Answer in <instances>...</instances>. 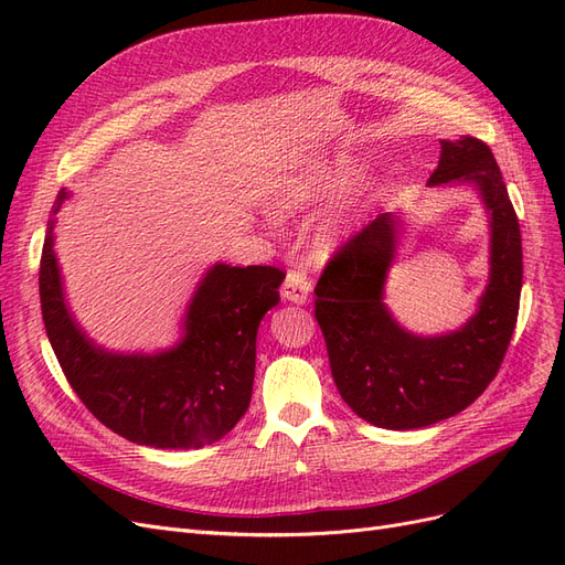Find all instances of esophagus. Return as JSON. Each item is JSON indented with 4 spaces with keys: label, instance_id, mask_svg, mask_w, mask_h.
Instances as JSON below:
<instances>
[{
    "label": "esophagus",
    "instance_id": "esophagus-1",
    "mask_svg": "<svg viewBox=\"0 0 565 565\" xmlns=\"http://www.w3.org/2000/svg\"><path fill=\"white\" fill-rule=\"evenodd\" d=\"M311 292V280L301 270H287L282 282V297L292 303H306Z\"/></svg>",
    "mask_w": 565,
    "mask_h": 565
}]
</instances>
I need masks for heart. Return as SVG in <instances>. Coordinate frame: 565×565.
Listing matches in <instances>:
<instances>
[{
	"label": "heart",
	"instance_id": "obj_1",
	"mask_svg": "<svg viewBox=\"0 0 565 565\" xmlns=\"http://www.w3.org/2000/svg\"><path fill=\"white\" fill-rule=\"evenodd\" d=\"M351 179H353V169L344 162L306 167L303 172L285 179L276 188V193L270 198V207L276 214L287 216L292 212H299L313 200L328 195L330 191H334V188L347 185ZM351 226H353V218L347 214L324 216L313 228V235H311L313 249L318 254H330L351 233Z\"/></svg>",
	"mask_w": 565,
	"mask_h": 565
}]
</instances>
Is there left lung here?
I'll list each match as a JSON object with an SVG mask.
<instances>
[{
  "instance_id": "1",
  "label": "left lung",
  "mask_w": 565,
  "mask_h": 565,
  "mask_svg": "<svg viewBox=\"0 0 565 565\" xmlns=\"http://www.w3.org/2000/svg\"><path fill=\"white\" fill-rule=\"evenodd\" d=\"M467 183L490 216V278L476 313L455 332L419 337L384 303L396 259L401 216L380 214L324 266L316 320L328 344L339 396L358 417L405 431L455 417L498 374L519 318L523 285L521 228L492 150L473 136L440 141L429 185Z\"/></svg>"
}]
</instances>
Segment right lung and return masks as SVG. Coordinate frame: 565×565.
Returning a JSON list of instances; mask_svg holds the SVG:
<instances>
[{
	"label": "right lung",
	"mask_w": 565,
	"mask_h": 565,
	"mask_svg": "<svg viewBox=\"0 0 565 565\" xmlns=\"http://www.w3.org/2000/svg\"><path fill=\"white\" fill-rule=\"evenodd\" d=\"M71 195L58 193L54 214ZM285 273L276 266L214 264L183 318V337L160 353H113L96 347L63 297L49 221L40 301L46 337L65 380L89 413L122 438L160 450L212 446L247 413L256 332L280 301Z\"/></svg>",
	"instance_id": "add662e5"
}]
</instances>
